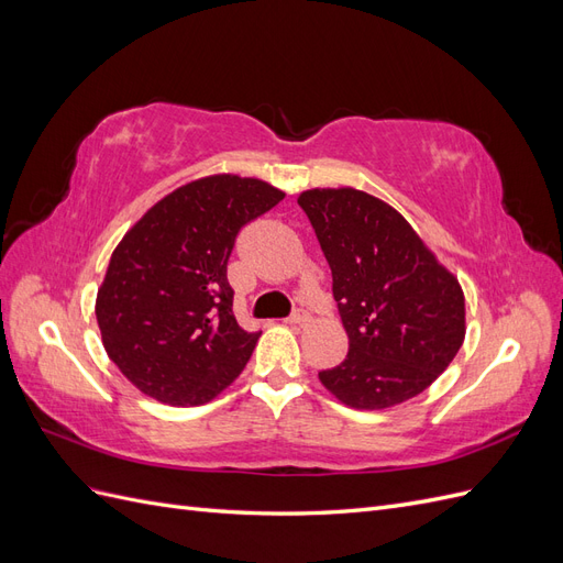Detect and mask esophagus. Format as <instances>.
Masks as SVG:
<instances>
[{
  "mask_svg": "<svg viewBox=\"0 0 563 563\" xmlns=\"http://www.w3.org/2000/svg\"><path fill=\"white\" fill-rule=\"evenodd\" d=\"M308 321H310V314L308 312H300V310L286 319V323H291V327H305V323H308Z\"/></svg>",
  "mask_w": 563,
  "mask_h": 563,
  "instance_id": "34e87169",
  "label": "esophagus"
}]
</instances>
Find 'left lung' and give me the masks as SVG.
Here are the masks:
<instances>
[{"label": "left lung", "instance_id": "8db88e82", "mask_svg": "<svg viewBox=\"0 0 563 563\" xmlns=\"http://www.w3.org/2000/svg\"><path fill=\"white\" fill-rule=\"evenodd\" d=\"M333 275L350 338L343 364L319 371L340 401L380 411L428 389L465 340V296L389 203L352 187L298 197Z\"/></svg>", "mask_w": 563, "mask_h": 563}]
</instances>
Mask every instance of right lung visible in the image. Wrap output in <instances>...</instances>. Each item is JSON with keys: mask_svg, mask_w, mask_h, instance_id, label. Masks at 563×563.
Wrapping results in <instances>:
<instances>
[{"mask_svg": "<svg viewBox=\"0 0 563 563\" xmlns=\"http://www.w3.org/2000/svg\"><path fill=\"white\" fill-rule=\"evenodd\" d=\"M284 199L258 178L187 183L114 249L96 317L119 371L147 397L199 406L240 376L261 331L234 319L228 261L240 230Z\"/></svg>", "mask_w": 563, "mask_h": 563, "instance_id": "add662e5", "label": "right lung"}]
</instances>
